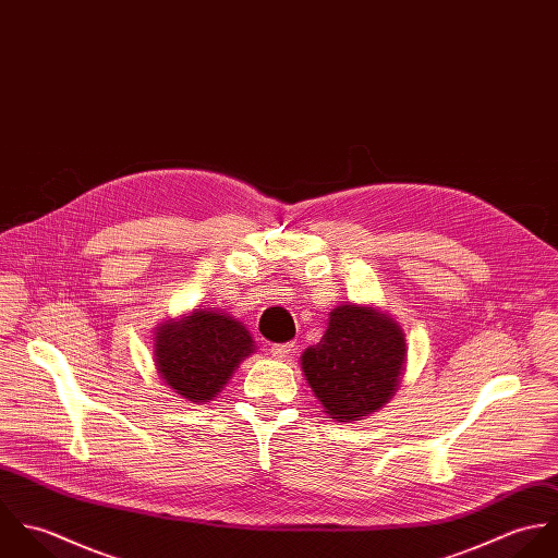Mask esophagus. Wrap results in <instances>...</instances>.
<instances>
[{
    "instance_id": "34e87169",
    "label": "esophagus",
    "mask_w": 558,
    "mask_h": 558,
    "mask_svg": "<svg viewBox=\"0 0 558 558\" xmlns=\"http://www.w3.org/2000/svg\"><path fill=\"white\" fill-rule=\"evenodd\" d=\"M292 348H294V343H275V345H270V354H272V359L281 361V359L290 356Z\"/></svg>"
}]
</instances>
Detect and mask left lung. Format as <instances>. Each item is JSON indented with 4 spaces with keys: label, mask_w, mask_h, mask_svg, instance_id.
<instances>
[{
    "label": "left lung",
    "mask_w": 558,
    "mask_h": 558,
    "mask_svg": "<svg viewBox=\"0 0 558 558\" xmlns=\"http://www.w3.org/2000/svg\"><path fill=\"white\" fill-rule=\"evenodd\" d=\"M405 332L378 305L343 303L319 343L301 356L303 376L328 418L361 421L396 398L405 372Z\"/></svg>",
    "instance_id": "obj_1"
}]
</instances>
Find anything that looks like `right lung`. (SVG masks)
Here are the masks:
<instances>
[{"label": "right lung", "mask_w": 558, "mask_h": 558, "mask_svg": "<svg viewBox=\"0 0 558 558\" xmlns=\"http://www.w3.org/2000/svg\"><path fill=\"white\" fill-rule=\"evenodd\" d=\"M155 369L171 393L191 403L213 401L255 341L239 318L219 310H193L155 328Z\"/></svg>", "instance_id": "right-lung-1"}]
</instances>
